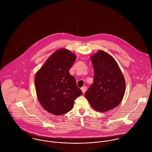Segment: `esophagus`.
I'll return each instance as SVG.
<instances>
[{"label": "esophagus", "mask_w": 152, "mask_h": 152, "mask_svg": "<svg viewBox=\"0 0 152 152\" xmlns=\"http://www.w3.org/2000/svg\"><path fill=\"white\" fill-rule=\"evenodd\" d=\"M81 89H82V91L83 94H85V92H86V89H87V87H86V86H83V87H82V88H81Z\"/></svg>", "instance_id": "34e87169"}]
</instances>
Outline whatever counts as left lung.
Returning <instances> with one entry per match:
<instances>
[{
	"label": "left lung",
	"mask_w": 152,
	"mask_h": 152,
	"mask_svg": "<svg viewBox=\"0 0 152 152\" xmlns=\"http://www.w3.org/2000/svg\"><path fill=\"white\" fill-rule=\"evenodd\" d=\"M94 69V82L85 98L91 107L99 112H105L118 105L125 93L126 82L121 70L109 54L99 51L91 57Z\"/></svg>",
	"instance_id": "8db88e82"
}]
</instances>
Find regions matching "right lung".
Instances as JSON below:
<instances>
[{"mask_svg":"<svg viewBox=\"0 0 152 152\" xmlns=\"http://www.w3.org/2000/svg\"><path fill=\"white\" fill-rule=\"evenodd\" d=\"M76 59L66 49L54 53L35 77L37 98L48 113L60 115L70 111L75 100L82 94L69 70Z\"/></svg>","mask_w":152,"mask_h":152,"instance_id":"obj_1","label":"right lung"}]
</instances>
